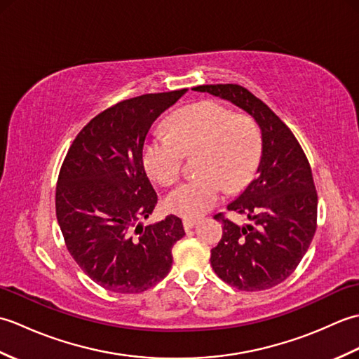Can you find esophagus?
Here are the masks:
<instances>
[{
    "label": "esophagus",
    "instance_id": "obj_1",
    "mask_svg": "<svg viewBox=\"0 0 359 359\" xmlns=\"http://www.w3.org/2000/svg\"><path fill=\"white\" fill-rule=\"evenodd\" d=\"M197 222H199V220H196V219H184V228L187 231H189L191 228H194L197 225Z\"/></svg>",
    "mask_w": 359,
    "mask_h": 359
}]
</instances>
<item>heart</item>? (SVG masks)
Returning <instances> with one entry per match:
<instances>
[{
    "label": "heart",
    "mask_w": 359,
    "mask_h": 359,
    "mask_svg": "<svg viewBox=\"0 0 359 359\" xmlns=\"http://www.w3.org/2000/svg\"><path fill=\"white\" fill-rule=\"evenodd\" d=\"M262 149L256 121L219 102H199L174 112L168 134L152 135L143 147V165L152 180L168 187L179 179L185 154L197 157L202 175L189 179L166 197L174 215L194 219L222 199L225 187L239 189L253 175Z\"/></svg>",
    "instance_id": "b5f03b06"
}]
</instances>
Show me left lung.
Masks as SVG:
<instances>
[{
  "mask_svg": "<svg viewBox=\"0 0 359 359\" xmlns=\"http://www.w3.org/2000/svg\"><path fill=\"white\" fill-rule=\"evenodd\" d=\"M194 90L230 100L261 128L256 179L226 207L250 224L238 225L217 212L224 231L210 261L228 285L243 292L271 288L296 270L316 231L318 194L307 156L290 128L248 89L228 83Z\"/></svg>",
  "mask_w": 359,
  "mask_h": 359,
  "instance_id": "obj_1",
  "label": "left lung"
}]
</instances>
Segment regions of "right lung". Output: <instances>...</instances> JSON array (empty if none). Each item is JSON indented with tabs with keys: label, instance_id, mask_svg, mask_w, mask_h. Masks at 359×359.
Masks as SVG:
<instances>
[{
	"label": "right lung",
	"instance_id": "add662e5",
	"mask_svg": "<svg viewBox=\"0 0 359 359\" xmlns=\"http://www.w3.org/2000/svg\"><path fill=\"white\" fill-rule=\"evenodd\" d=\"M188 89L144 94L98 114L75 137L55 189L60 230L74 261L95 284L142 293L171 270L185 236L177 216L143 226L157 194L143 168V143L156 118Z\"/></svg>",
	"mask_w": 359,
	"mask_h": 359
}]
</instances>
